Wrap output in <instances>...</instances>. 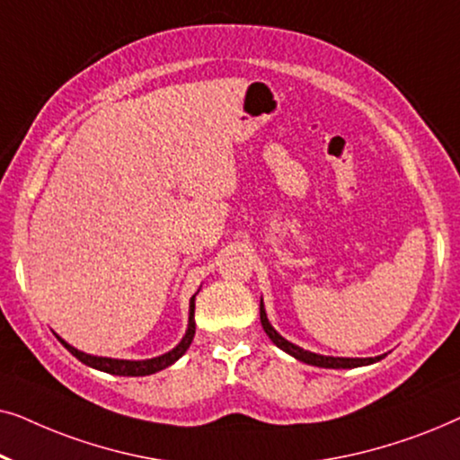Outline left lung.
Segmentation results:
<instances>
[{"mask_svg":"<svg viewBox=\"0 0 460 460\" xmlns=\"http://www.w3.org/2000/svg\"><path fill=\"white\" fill-rule=\"evenodd\" d=\"M260 318H261L263 331H266V335L272 339V343L276 345V348H280L282 351H287V354L297 358L299 362L312 364V367H320V368H358V367H367V364L379 362L383 358V356H376V358H332V356L314 354V351H307L304 348H299V345L287 341L285 337L279 335V332L274 331V326L270 324V320L266 316V310H263V301L260 304Z\"/></svg>","mask_w":460,"mask_h":460,"instance_id":"1","label":"left lung"}]
</instances>
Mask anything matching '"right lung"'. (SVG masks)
Returning a JSON list of instances; mask_svg holds the SVG:
<instances>
[{
  "label": "right lung",
  "instance_id": "1",
  "mask_svg": "<svg viewBox=\"0 0 460 460\" xmlns=\"http://www.w3.org/2000/svg\"><path fill=\"white\" fill-rule=\"evenodd\" d=\"M194 297H197V295H192V299H190V316H188V331H186V335L181 337V341L175 345L172 351H167V354H163V356L150 358V360H117V358L92 356V354H85V351L75 349L73 345H68L65 339H60L58 335H56V337L60 339V343L65 345V348L71 351V354L77 358L79 362L87 364V367H92V368H96V370H102V373L121 375V376H146V375L159 373V370L172 367V364L175 360H180V358L186 354V349L190 348L194 331H197V324H194Z\"/></svg>",
  "mask_w": 460,
  "mask_h": 460
}]
</instances>
